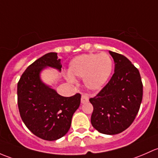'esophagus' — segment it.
Here are the masks:
<instances>
[{
	"label": "esophagus",
	"mask_w": 158,
	"mask_h": 158,
	"mask_svg": "<svg viewBox=\"0 0 158 158\" xmlns=\"http://www.w3.org/2000/svg\"><path fill=\"white\" fill-rule=\"evenodd\" d=\"M89 101V96L87 94H83L81 97V103H85Z\"/></svg>",
	"instance_id": "1"
}]
</instances>
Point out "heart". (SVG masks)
<instances>
[{
	"mask_svg": "<svg viewBox=\"0 0 158 158\" xmlns=\"http://www.w3.org/2000/svg\"><path fill=\"white\" fill-rule=\"evenodd\" d=\"M113 71V61L106 53L84 54L75 57L69 65L68 80L74 82V77H84L85 85L97 90L106 84Z\"/></svg>",
	"mask_w": 158,
	"mask_h": 158,
	"instance_id": "heart-1",
	"label": "heart"
}]
</instances>
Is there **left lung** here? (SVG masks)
Here are the masks:
<instances>
[{
  "label": "left lung",
  "instance_id": "left-lung-1",
  "mask_svg": "<svg viewBox=\"0 0 158 158\" xmlns=\"http://www.w3.org/2000/svg\"><path fill=\"white\" fill-rule=\"evenodd\" d=\"M115 62L114 74L97 96L90 99L94 106L91 124L99 132L115 135L134 122L142 101L141 75L124 55L110 51Z\"/></svg>",
  "mask_w": 158,
  "mask_h": 158
}]
</instances>
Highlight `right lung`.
I'll return each mask as SVG.
<instances>
[{
    "mask_svg": "<svg viewBox=\"0 0 158 158\" xmlns=\"http://www.w3.org/2000/svg\"><path fill=\"white\" fill-rule=\"evenodd\" d=\"M46 67L61 71L57 53L44 55L23 73L17 84V103L21 118L31 132L42 139L55 141L69 130L81 96L76 94L70 97H62L45 85L40 74Z\"/></svg>",
    "mask_w": 158,
    "mask_h": 158,
    "instance_id": "add662e5",
    "label": "right lung"
}]
</instances>
